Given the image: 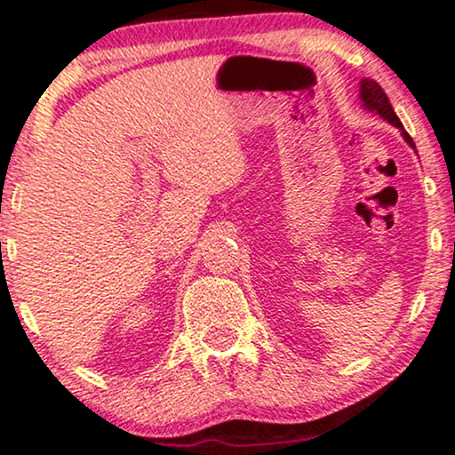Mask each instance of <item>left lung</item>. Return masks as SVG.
I'll list each match as a JSON object with an SVG mask.
<instances>
[{
  "label": "left lung",
  "instance_id": "left-lung-1",
  "mask_svg": "<svg viewBox=\"0 0 455 455\" xmlns=\"http://www.w3.org/2000/svg\"><path fill=\"white\" fill-rule=\"evenodd\" d=\"M358 91H361V94H358V97H361L363 108L367 109V111H373V114H378L379 117H382V120L388 122V124L399 128L401 134H403V139H405V143L409 145V148L416 149V143H413V139L409 137V134L405 132V128H403L399 116H396L395 109H392L390 100H388V97H386V92L382 91V86H379V84L375 82V80L363 77L361 88H358Z\"/></svg>",
  "mask_w": 455,
  "mask_h": 455
}]
</instances>
